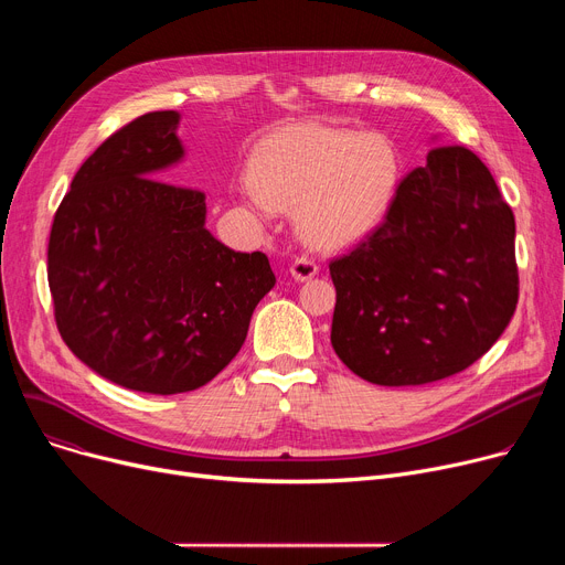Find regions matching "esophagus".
Segmentation results:
<instances>
[{"mask_svg": "<svg viewBox=\"0 0 565 565\" xmlns=\"http://www.w3.org/2000/svg\"><path fill=\"white\" fill-rule=\"evenodd\" d=\"M316 273H318V263L313 258H307V256L295 258L292 265H290V277L295 281H307V279L316 277Z\"/></svg>", "mask_w": 565, "mask_h": 565, "instance_id": "esophagus-1", "label": "esophagus"}]
</instances>
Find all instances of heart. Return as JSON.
I'll return each instance as SVG.
<instances>
[{"instance_id":"b5f03b06","label":"heart","mask_w":565,"mask_h":565,"mask_svg":"<svg viewBox=\"0 0 565 565\" xmlns=\"http://www.w3.org/2000/svg\"><path fill=\"white\" fill-rule=\"evenodd\" d=\"M398 185L390 141L318 124L267 139L241 181L243 203L258 220L295 207V226L316 249L360 241L387 215Z\"/></svg>"}]
</instances>
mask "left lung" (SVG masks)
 <instances>
[{"label":"left lung","instance_id":"left-lung-1","mask_svg":"<svg viewBox=\"0 0 565 565\" xmlns=\"http://www.w3.org/2000/svg\"><path fill=\"white\" fill-rule=\"evenodd\" d=\"M330 275L339 360L382 387L428 384L483 358L511 322L515 217L469 148L437 146Z\"/></svg>","mask_w":565,"mask_h":565}]
</instances>
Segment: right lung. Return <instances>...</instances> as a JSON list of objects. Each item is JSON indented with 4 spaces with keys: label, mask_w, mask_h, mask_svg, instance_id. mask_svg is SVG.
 <instances>
[{
    "label": "right lung",
    "mask_w": 565,
    "mask_h": 565,
    "mask_svg": "<svg viewBox=\"0 0 565 565\" xmlns=\"http://www.w3.org/2000/svg\"><path fill=\"white\" fill-rule=\"evenodd\" d=\"M181 114H143L75 173L54 215L47 281L75 358L143 394L211 382L243 348L275 286L263 252L241 254L205 228V194L171 183L185 148Z\"/></svg>",
    "instance_id": "1"
}]
</instances>
